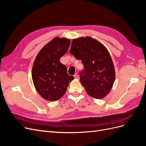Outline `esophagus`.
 Returning <instances> with one entry per match:
<instances>
[{"label":"esophagus","mask_w":146,"mask_h":146,"mask_svg":"<svg viewBox=\"0 0 146 146\" xmlns=\"http://www.w3.org/2000/svg\"><path fill=\"white\" fill-rule=\"evenodd\" d=\"M74 77L76 78H79V75H78V74L77 72L75 74V75H74Z\"/></svg>","instance_id":"34e87169"}]
</instances>
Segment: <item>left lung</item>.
<instances>
[{
	"instance_id": "obj_1",
	"label": "left lung",
	"mask_w": 146,
	"mask_h": 146,
	"mask_svg": "<svg viewBox=\"0 0 146 146\" xmlns=\"http://www.w3.org/2000/svg\"><path fill=\"white\" fill-rule=\"evenodd\" d=\"M69 52L84 65L80 78L87 93L95 99L104 98L115 80L114 64L108 50L98 40L86 36L73 39Z\"/></svg>"
}]
</instances>
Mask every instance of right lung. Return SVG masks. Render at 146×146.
<instances>
[{
    "mask_svg": "<svg viewBox=\"0 0 146 146\" xmlns=\"http://www.w3.org/2000/svg\"><path fill=\"white\" fill-rule=\"evenodd\" d=\"M70 39L56 37L39 52L33 63L32 76L37 92L49 101L60 99L74 77L69 76L66 66L60 62L67 52Z\"/></svg>",
    "mask_w": 146,
    "mask_h": 146,
    "instance_id": "add662e5",
    "label": "right lung"
}]
</instances>
